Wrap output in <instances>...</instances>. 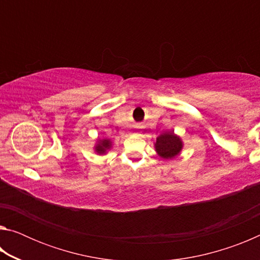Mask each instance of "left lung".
Returning a JSON list of instances; mask_svg holds the SVG:
<instances>
[{"label":"left lung","mask_w":260,"mask_h":260,"mask_svg":"<svg viewBox=\"0 0 260 260\" xmlns=\"http://www.w3.org/2000/svg\"><path fill=\"white\" fill-rule=\"evenodd\" d=\"M155 148L157 153L161 158L171 159V158L179 155L180 151H181L182 141L173 132H166V133L158 136Z\"/></svg>","instance_id":"1"}]
</instances>
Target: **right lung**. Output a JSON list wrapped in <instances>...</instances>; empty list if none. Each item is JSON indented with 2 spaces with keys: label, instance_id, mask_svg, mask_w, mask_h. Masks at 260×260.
Returning a JSON list of instances; mask_svg holds the SVG:
<instances>
[{
  "label": "right lung",
  "instance_id": "obj_1",
  "mask_svg": "<svg viewBox=\"0 0 260 260\" xmlns=\"http://www.w3.org/2000/svg\"><path fill=\"white\" fill-rule=\"evenodd\" d=\"M111 148V141L108 140V139H104V140H100L99 143L96 144L95 147V150L100 155H102V153L107 152V150Z\"/></svg>",
  "mask_w": 260,
  "mask_h": 260
}]
</instances>
